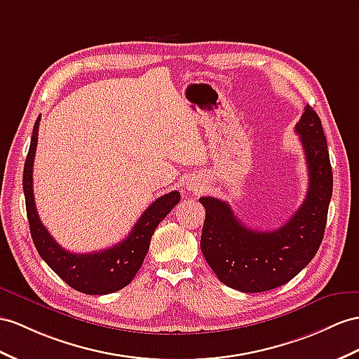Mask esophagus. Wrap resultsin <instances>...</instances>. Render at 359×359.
Here are the masks:
<instances>
[{"label": "esophagus", "instance_id": "34e87169", "mask_svg": "<svg viewBox=\"0 0 359 359\" xmlns=\"http://www.w3.org/2000/svg\"><path fill=\"white\" fill-rule=\"evenodd\" d=\"M187 188L198 192V191L203 189V182H201L200 179H189L188 183H187Z\"/></svg>", "mask_w": 359, "mask_h": 359}]
</instances>
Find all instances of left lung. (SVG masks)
<instances>
[{
  "label": "left lung",
  "instance_id": "8db88e82",
  "mask_svg": "<svg viewBox=\"0 0 359 359\" xmlns=\"http://www.w3.org/2000/svg\"><path fill=\"white\" fill-rule=\"evenodd\" d=\"M296 133L305 150L309 185L305 201L276 231H255L238 219L226 201L200 197L206 209L200 247L209 267L227 287L262 292L290 282L314 258L325 235L332 197L326 136L317 112L305 107Z\"/></svg>",
  "mask_w": 359,
  "mask_h": 359
}]
</instances>
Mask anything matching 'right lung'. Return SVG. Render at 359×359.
Listing matches in <instances>:
<instances>
[{"mask_svg": "<svg viewBox=\"0 0 359 359\" xmlns=\"http://www.w3.org/2000/svg\"><path fill=\"white\" fill-rule=\"evenodd\" d=\"M39 121L41 115L36 119L33 127L32 142L25 159L22 177L27 218H29L30 233L36 250L63 282H67L71 288L80 292L110 294L121 290L133 280L135 274L141 269L156 227L179 203L180 194L177 191H171L154 200L144 210V214L137 219L126 240L109 247L106 250L94 253H72L62 249L50 235L47 227L42 224L34 205L33 162L36 145H38Z\"/></svg>", "mask_w": 359, "mask_h": 359, "instance_id": "right-lung-1", "label": "right lung"}]
</instances>
